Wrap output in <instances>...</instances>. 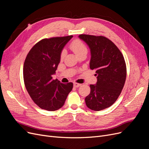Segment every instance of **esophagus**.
<instances>
[{
  "mask_svg": "<svg viewBox=\"0 0 149 149\" xmlns=\"http://www.w3.org/2000/svg\"><path fill=\"white\" fill-rule=\"evenodd\" d=\"M81 85V84H79V83H73V86L74 88H78L79 86H80Z\"/></svg>",
  "mask_w": 149,
  "mask_h": 149,
  "instance_id": "34e87169",
  "label": "esophagus"
}]
</instances>
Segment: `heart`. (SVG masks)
Returning a JSON list of instances; mask_svg holds the SVG:
<instances>
[{
    "label": "heart",
    "mask_w": 149,
    "mask_h": 149,
    "mask_svg": "<svg viewBox=\"0 0 149 149\" xmlns=\"http://www.w3.org/2000/svg\"><path fill=\"white\" fill-rule=\"evenodd\" d=\"M71 48L72 49L76 55L83 52H87V48L85 44L80 40H76L71 44ZM65 55V52L63 51L61 54V58H63Z\"/></svg>",
    "instance_id": "1"
}]
</instances>
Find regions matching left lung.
Segmentation results:
<instances>
[{
	"mask_svg": "<svg viewBox=\"0 0 149 149\" xmlns=\"http://www.w3.org/2000/svg\"><path fill=\"white\" fill-rule=\"evenodd\" d=\"M91 52L89 67L95 70L96 84L85 98L90 109L99 111L112 106L118 100L125 84L127 70L123 54L116 45L102 36L80 35Z\"/></svg>",
	"mask_w": 149,
	"mask_h": 149,
	"instance_id": "8db88e82",
	"label": "left lung"
}]
</instances>
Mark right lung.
Listing matches in <instances>:
<instances>
[{"label": "right lung", "mask_w": 149, "mask_h": 149, "mask_svg": "<svg viewBox=\"0 0 149 149\" xmlns=\"http://www.w3.org/2000/svg\"><path fill=\"white\" fill-rule=\"evenodd\" d=\"M72 37L70 35L40 40L25 58L23 70L25 88L33 102L42 109H59L73 89L72 83L63 84L52 77L60 62L63 49Z\"/></svg>", "instance_id": "add662e5"}]
</instances>
